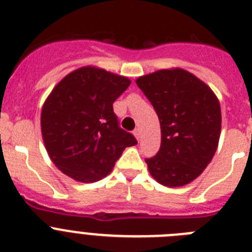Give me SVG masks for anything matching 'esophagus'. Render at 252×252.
Instances as JSON below:
<instances>
[{
    "mask_svg": "<svg viewBox=\"0 0 252 252\" xmlns=\"http://www.w3.org/2000/svg\"><path fill=\"white\" fill-rule=\"evenodd\" d=\"M133 135H135V137H136L137 140H140V135H141V131H140V128H135V130H133Z\"/></svg>",
    "mask_w": 252,
    "mask_h": 252,
    "instance_id": "1",
    "label": "esophagus"
}]
</instances>
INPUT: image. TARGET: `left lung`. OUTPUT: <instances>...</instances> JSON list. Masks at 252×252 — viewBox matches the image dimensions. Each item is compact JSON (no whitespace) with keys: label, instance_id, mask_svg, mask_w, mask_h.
Listing matches in <instances>:
<instances>
[{"label":"left lung","instance_id":"1","mask_svg":"<svg viewBox=\"0 0 252 252\" xmlns=\"http://www.w3.org/2000/svg\"><path fill=\"white\" fill-rule=\"evenodd\" d=\"M160 121L161 145L145 159L160 184L182 187L199 177L217 150L221 107L206 83L184 69H162L136 79Z\"/></svg>","mask_w":252,"mask_h":252}]
</instances>
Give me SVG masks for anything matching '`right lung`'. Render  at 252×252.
<instances>
[{
  "label": "right lung",
  "mask_w": 252,
  "mask_h": 252,
  "mask_svg": "<svg viewBox=\"0 0 252 252\" xmlns=\"http://www.w3.org/2000/svg\"><path fill=\"white\" fill-rule=\"evenodd\" d=\"M130 79L95 66L64 77L41 110V133L49 157L64 174L82 183L102 179L122 151L136 145L132 133L119 126L113 102Z\"/></svg>",
  "instance_id": "right-lung-1"
}]
</instances>
